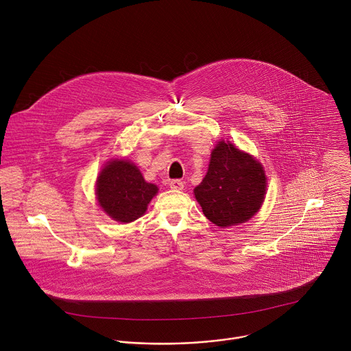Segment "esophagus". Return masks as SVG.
<instances>
[{
  "label": "esophagus",
  "instance_id": "obj_1",
  "mask_svg": "<svg viewBox=\"0 0 351 351\" xmlns=\"http://www.w3.org/2000/svg\"><path fill=\"white\" fill-rule=\"evenodd\" d=\"M169 186L174 191H182L184 189V182L181 180H171L169 182Z\"/></svg>",
  "mask_w": 351,
  "mask_h": 351
}]
</instances>
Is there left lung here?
I'll use <instances>...</instances> for the list:
<instances>
[{"label": "left lung", "instance_id": "left-lung-1", "mask_svg": "<svg viewBox=\"0 0 351 351\" xmlns=\"http://www.w3.org/2000/svg\"><path fill=\"white\" fill-rule=\"evenodd\" d=\"M266 177L258 160L220 142L210 154L206 176L195 189L208 220L219 227L247 221L263 202Z\"/></svg>", "mask_w": 351, "mask_h": 351}]
</instances>
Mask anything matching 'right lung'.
<instances>
[{"instance_id":"right-lung-1","label":"right lung","mask_w":351,"mask_h":351,"mask_svg":"<svg viewBox=\"0 0 351 351\" xmlns=\"http://www.w3.org/2000/svg\"><path fill=\"white\" fill-rule=\"evenodd\" d=\"M158 192L145 181L139 169L127 160L109 162L97 180V199L102 209L116 221L130 223L141 217Z\"/></svg>"}]
</instances>
